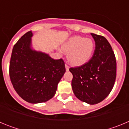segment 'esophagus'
Masks as SVG:
<instances>
[{
	"instance_id": "34e87169",
	"label": "esophagus",
	"mask_w": 129,
	"mask_h": 129,
	"mask_svg": "<svg viewBox=\"0 0 129 129\" xmlns=\"http://www.w3.org/2000/svg\"><path fill=\"white\" fill-rule=\"evenodd\" d=\"M65 68H66V70H67V71H68V70H69V67H68V65H67V64H65Z\"/></svg>"
}]
</instances>
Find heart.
I'll return each instance as SVG.
<instances>
[{
  "mask_svg": "<svg viewBox=\"0 0 129 129\" xmlns=\"http://www.w3.org/2000/svg\"><path fill=\"white\" fill-rule=\"evenodd\" d=\"M95 44L92 39L74 35L61 46L60 53H67V60L74 67H80L90 61L95 50Z\"/></svg>",
  "mask_w": 129,
  "mask_h": 129,
  "instance_id": "obj_1",
  "label": "heart"
}]
</instances>
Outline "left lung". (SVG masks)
<instances>
[{"instance_id":"left-lung-1","label":"left lung","mask_w":129,"mask_h":129,"mask_svg":"<svg viewBox=\"0 0 129 129\" xmlns=\"http://www.w3.org/2000/svg\"><path fill=\"white\" fill-rule=\"evenodd\" d=\"M95 47L92 58L79 67L69 69L73 75L74 94L90 105L100 103L111 92L116 77V61L110 43L105 37L91 33Z\"/></svg>"}]
</instances>
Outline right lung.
Here are the masks:
<instances>
[{"mask_svg": "<svg viewBox=\"0 0 129 129\" xmlns=\"http://www.w3.org/2000/svg\"><path fill=\"white\" fill-rule=\"evenodd\" d=\"M33 34L28 31L14 45L10 63V77L19 96L30 103L46 102L54 96L65 73L62 59L34 50Z\"/></svg>", "mask_w": 129, "mask_h": 129, "instance_id": "1", "label": "right lung"}]
</instances>
